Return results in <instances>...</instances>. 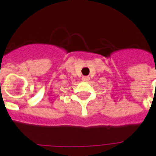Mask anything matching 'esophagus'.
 <instances>
[{"mask_svg": "<svg viewBox=\"0 0 156 156\" xmlns=\"http://www.w3.org/2000/svg\"><path fill=\"white\" fill-rule=\"evenodd\" d=\"M82 80H83V81L88 82V80H89V77H88V76H83V77L82 78Z\"/></svg>", "mask_w": 156, "mask_h": 156, "instance_id": "1", "label": "esophagus"}]
</instances>
